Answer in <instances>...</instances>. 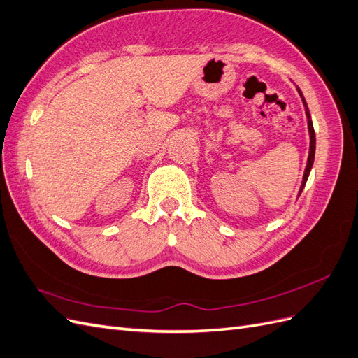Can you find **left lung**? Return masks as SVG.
I'll return each instance as SVG.
<instances>
[{
  "mask_svg": "<svg viewBox=\"0 0 358 358\" xmlns=\"http://www.w3.org/2000/svg\"><path fill=\"white\" fill-rule=\"evenodd\" d=\"M299 90V88H297ZM299 93L301 96V100H303V105L306 108V117H308V126H309V134H310V148H309V157H308V165H306V169H304V176H303V182H301V187H300V193L299 195H301V192L306 186V181H308L309 178V173H310V169H312V165H313V159H315V145H316V139H315V130H313V124H312V118H310V112H309V108H308V103H306V100L301 94V91L299 90Z\"/></svg>",
  "mask_w": 358,
  "mask_h": 358,
  "instance_id": "obj_1",
  "label": "left lung"
}]
</instances>
